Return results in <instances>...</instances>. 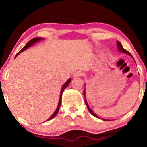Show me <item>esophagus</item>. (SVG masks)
I'll use <instances>...</instances> for the list:
<instances>
[{"mask_svg":"<svg viewBox=\"0 0 147 147\" xmlns=\"http://www.w3.org/2000/svg\"><path fill=\"white\" fill-rule=\"evenodd\" d=\"M83 75V72H81V71H76V72H74L73 76L74 77H80Z\"/></svg>","mask_w":147,"mask_h":147,"instance_id":"1","label":"esophagus"}]
</instances>
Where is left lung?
<instances>
[{"mask_svg": "<svg viewBox=\"0 0 147 147\" xmlns=\"http://www.w3.org/2000/svg\"><path fill=\"white\" fill-rule=\"evenodd\" d=\"M117 47H118V50H119L120 52H121V53H127V54H128L129 55H130V56H131V57H132V55H131V53H130L129 52H128V51H127V50H126L125 49H124V47H122V45H121V44L120 43V42H119V41H117ZM83 94H84V102H85V104H86V105H87V109H88L89 112H90V113H91L92 115H93V116H94V117H97V118H99V117L97 116V115H96V114H94V112H93V111L91 109H90V107H89V105H88V104H87V101H86V100H85V90H84V91H83ZM103 120H104V121H109V119H103Z\"/></svg>", "mask_w": 147, "mask_h": 147, "instance_id": "1", "label": "left lung"}]
</instances>
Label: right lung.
I'll use <instances>...</instances> for the list:
<instances>
[{
    "label": "right lung",
    "instance_id": "1",
    "mask_svg": "<svg viewBox=\"0 0 147 147\" xmlns=\"http://www.w3.org/2000/svg\"><path fill=\"white\" fill-rule=\"evenodd\" d=\"M42 38H34V39H32L31 40H30L29 42H28L27 44H26V45H25V47H23V49H22L21 50H20V52H19V53H18L17 54H16V56L18 55L19 54V53H21V52H23V51H24V50H26V49H28V47H30L31 45H33V44H35V42H38V41L39 40H42ZM71 82V79L70 78H69V79H68V80L64 84V85L63 86V87H62V90H61V92H60V100H59V103H58V105H57V109H56V110L55 111V112L53 114V115H51V117H50V118H49L47 120V121H48V120H50V119H53V118L55 117L56 116V115H57V113H58V111H59V109H60V105H61V102H62V95H63V91H64V90L65 88H66L67 87L68 85H69V82Z\"/></svg>",
    "mask_w": 147,
    "mask_h": 147
}]
</instances>
